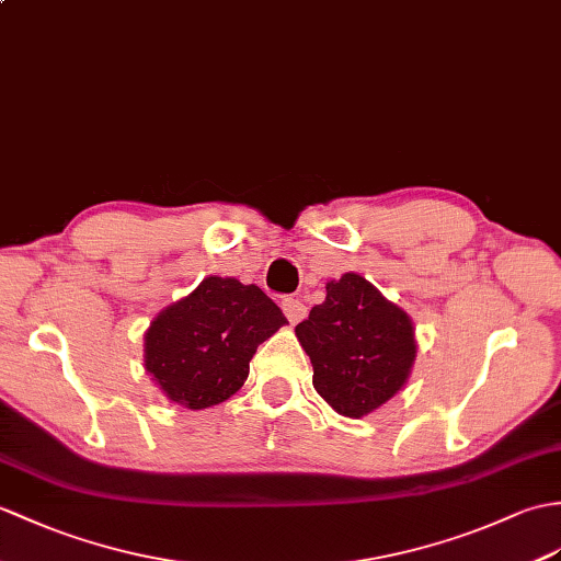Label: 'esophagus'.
<instances>
[{
	"instance_id": "34e87169",
	"label": "esophagus",
	"mask_w": 561,
	"mask_h": 561,
	"mask_svg": "<svg viewBox=\"0 0 561 561\" xmlns=\"http://www.w3.org/2000/svg\"><path fill=\"white\" fill-rule=\"evenodd\" d=\"M282 310L291 324H298L308 316V308L304 306V301H298V298H284Z\"/></svg>"
}]
</instances>
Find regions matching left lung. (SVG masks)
<instances>
[{
    "label": "left lung",
    "instance_id": "left-lung-1",
    "mask_svg": "<svg viewBox=\"0 0 561 561\" xmlns=\"http://www.w3.org/2000/svg\"><path fill=\"white\" fill-rule=\"evenodd\" d=\"M324 289L296 336L310 356L316 392L340 415L363 419L409 382L419 354L413 320L356 272Z\"/></svg>",
    "mask_w": 561,
    "mask_h": 561
}]
</instances>
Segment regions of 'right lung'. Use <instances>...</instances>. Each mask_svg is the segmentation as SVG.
I'll list each match as a JSON object with an SVG mask.
<instances>
[{"label":"right lung","instance_id":"obj_1","mask_svg":"<svg viewBox=\"0 0 561 561\" xmlns=\"http://www.w3.org/2000/svg\"><path fill=\"white\" fill-rule=\"evenodd\" d=\"M282 324L284 312L255 284L210 275L152 318L142 366L172 403L210 409L239 392L255 348Z\"/></svg>","mask_w":561,"mask_h":561}]
</instances>
